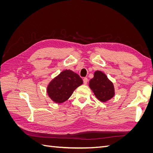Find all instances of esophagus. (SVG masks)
Here are the masks:
<instances>
[{
	"instance_id": "34e87169",
	"label": "esophagus",
	"mask_w": 153,
	"mask_h": 153,
	"mask_svg": "<svg viewBox=\"0 0 153 153\" xmlns=\"http://www.w3.org/2000/svg\"><path fill=\"white\" fill-rule=\"evenodd\" d=\"M83 81H84V84H85V85H86L87 84V82H88V79H87V78H84V79H83Z\"/></svg>"
}]
</instances>
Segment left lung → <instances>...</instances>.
<instances>
[{
	"mask_svg": "<svg viewBox=\"0 0 153 153\" xmlns=\"http://www.w3.org/2000/svg\"><path fill=\"white\" fill-rule=\"evenodd\" d=\"M89 87L96 97L102 102L109 100L114 96V85L106 76L100 71H96L94 78L89 82Z\"/></svg>",
	"mask_w": 153,
	"mask_h": 153,
	"instance_id": "8db88e82",
	"label": "left lung"
}]
</instances>
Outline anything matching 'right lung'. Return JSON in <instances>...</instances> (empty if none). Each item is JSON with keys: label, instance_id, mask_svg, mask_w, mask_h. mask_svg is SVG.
Segmentation results:
<instances>
[{"label": "right lung", "instance_id": "1", "mask_svg": "<svg viewBox=\"0 0 153 153\" xmlns=\"http://www.w3.org/2000/svg\"><path fill=\"white\" fill-rule=\"evenodd\" d=\"M83 84L80 76L71 70H64L50 82L47 92L54 102L61 103L71 96L73 91Z\"/></svg>", "mask_w": 153, "mask_h": 153}]
</instances>
